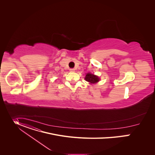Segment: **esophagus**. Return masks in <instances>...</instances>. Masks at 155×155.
I'll return each instance as SVG.
<instances>
[{
  "mask_svg": "<svg viewBox=\"0 0 155 155\" xmlns=\"http://www.w3.org/2000/svg\"><path fill=\"white\" fill-rule=\"evenodd\" d=\"M70 71L71 72H74V71H75V69H74V68H70Z\"/></svg>",
  "mask_w": 155,
  "mask_h": 155,
  "instance_id": "1",
  "label": "esophagus"
}]
</instances>
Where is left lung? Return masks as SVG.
I'll list each match as a JSON object with an SVG mask.
<instances>
[{
    "label": "left lung",
    "instance_id": "obj_1",
    "mask_svg": "<svg viewBox=\"0 0 155 155\" xmlns=\"http://www.w3.org/2000/svg\"><path fill=\"white\" fill-rule=\"evenodd\" d=\"M85 81L88 82L91 84H95L99 81V78L98 76L94 75L91 73H87L85 78Z\"/></svg>",
    "mask_w": 155,
    "mask_h": 155
}]
</instances>
